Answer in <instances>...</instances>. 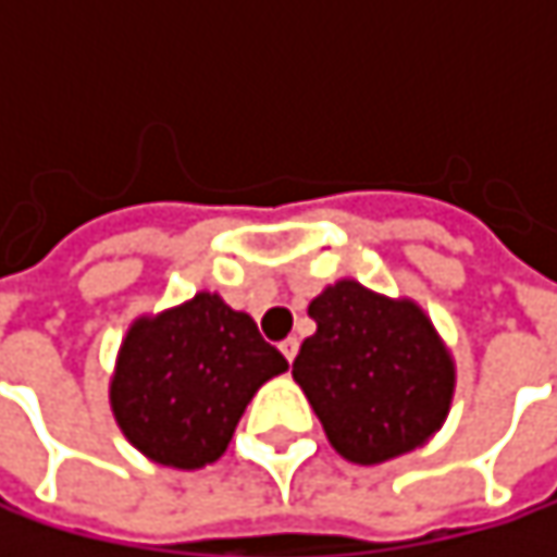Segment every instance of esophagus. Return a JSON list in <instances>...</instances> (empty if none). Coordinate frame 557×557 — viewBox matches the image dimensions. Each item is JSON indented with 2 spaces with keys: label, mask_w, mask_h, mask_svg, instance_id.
Masks as SVG:
<instances>
[{
  "label": "esophagus",
  "mask_w": 557,
  "mask_h": 557,
  "mask_svg": "<svg viewBox=\"0 0 557 557\" xmlns=\"http://www.w3.org/2000/svg\"><path fill=\"white\" fill-rule=\"evenodd\" d=\"M280 351H283V358L293 364V358H296V351H299V342H296V338H286V342H280Z\"/></svg>",
  "instance_id": "1"
}]
</instances>
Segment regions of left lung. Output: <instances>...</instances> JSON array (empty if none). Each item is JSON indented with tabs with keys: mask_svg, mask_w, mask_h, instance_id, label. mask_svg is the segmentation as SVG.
<instances>
[{
	"mask_svg": "<svg viewBox=\"0 0 557 557\" xmlns=\"http://www.w3.org/2000/svg\"><path fill=\"white\" fill-rule=\"evenodd\" d=\"M309 315L315 335L302 342L293 381L342 458L381 465L442 429L455 361L412 299L338 280L309 302Z\"/></svg>",
	"mask_w": 557,
	"mask_h": 557,
	"instance_id": "obj_1",
	"label": "left lung"
}]
</instances>
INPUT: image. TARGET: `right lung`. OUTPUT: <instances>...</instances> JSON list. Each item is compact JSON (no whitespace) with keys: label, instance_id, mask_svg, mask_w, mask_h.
<instances>
[{"label":"right lung","instance_id":"right-lung-1","mask_svg":"<svg viewBox=\"0 0 557 557\" xmlns=\"http://www.w3.org/2000/svg\"><path fill=\"white\" fill-rule=\"evenodd\" d=\"M283 371L286 358L248 312H235L219 293H196L135 319L109 399L119 429L145 458L193 471L225 455L251 396Z\"/></svg>","mask_w":557,"mask_h":557}]
</instances>
